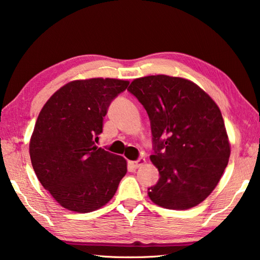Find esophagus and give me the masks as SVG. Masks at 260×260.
Returning <instances> with one entry per match:
<instances>
[{"instance_id":"1","label":"esophagus","mask_w":260,"mask_h":260,"mask_svg":"<svg viewBox=\"0 0 260 260\" xmlns=\"http://www.w3.org/2000/svg\"><path fill=\"white\" fill-rule=\"evenodd\" d=\"M144 162H146V159L144 158H139L138 160H134V161H131V165L134 167V169H139L141 165H143Z\"/></svg>"}]
</instances>
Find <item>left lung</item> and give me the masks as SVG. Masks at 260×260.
Listing matches in <instances>:
<instances>
[{"instance_id": "8db88e82", "label": "left lung", "mask_w": 260, "mask_h": 260, "mask_svg": "<svg viewBox=\"0 0 260 260\" xmlns=\"http://www.w3.org/2000/svg\"><path fill=\"white\" fill-rule=\"evenodd\" d=\"M150 120L151 161L159 180L148 195L166 209L196 206L217 186L231 155L221 112L210 96L182 78L149 76L131 83Z\"/></svg>"}]
</instances>
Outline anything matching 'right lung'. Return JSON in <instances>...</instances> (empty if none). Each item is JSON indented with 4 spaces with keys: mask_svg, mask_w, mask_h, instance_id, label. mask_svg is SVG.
<instances>
[{
    "mask_svg": "<svg viewBox=\"0 0 260 260\" xmlns=\"http://www.w3.org/2000/svg\"><path fill=\"white\" fill-rule=\"evenodd\" d=\"M129 82L89 79L69 82L48 100L29 142L39 181L70 211L85 213L112 199L127 172L121 156L96 147L103 118Z\"/></svg>",
    "mask_w": 260,
    "mask_h": 260,
    "instance_id": "right-lung-1",
    "label": "right lung"
}]
</instances>
